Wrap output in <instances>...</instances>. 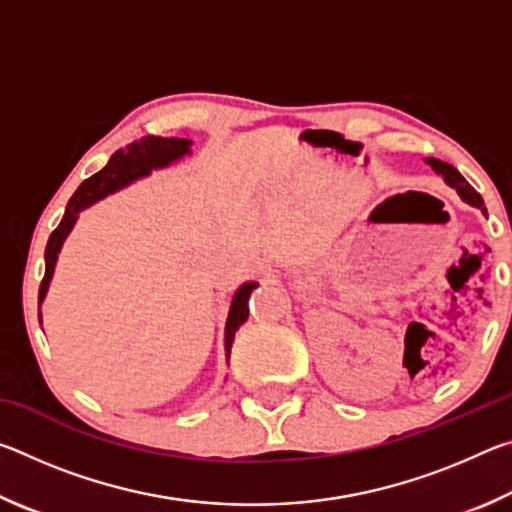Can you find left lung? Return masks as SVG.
Segmentation results:
<instances>
[{
	"label": "left lung",
	"instance_id": "obj_1",
	"mask_svg": "<svg viewBox=\"0 0 512 512\" xmlns=\"http://www.w3.org/2000/svg\"><path fill=\"white\" fill-rule=\"evenodd\" d=\"M424 162H427L429 167L438 173V176H443L445 183L449 187H454L456 192H458V196H461L465 203H470L472 207H479V210L485 214L481 194L476 192V189L470 183H467V180L461 176V173H458V169H454L452 164H447V162L438 160V158H429V160H424Z\"/></svg>",
	"mask_w": 512,
	"mask_h": 512
}]
</instances>
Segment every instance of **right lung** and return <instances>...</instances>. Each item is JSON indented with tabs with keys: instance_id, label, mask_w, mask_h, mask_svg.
<instances>
[{
	"instance_id": "obj_1",
	"label": "right lung",
	"mask_w": 512,
	"mask_h": 512,
	"mask_svg": "<svg viewBox=\"0 0 512 512\" xmlns=\"http://www.w3.org/2000/svg\"><path fill=\"white\" fill-rule=\"evenodd\" d=\"M189 153H192V142L189 140H178V137H153V135L142 137V140L128 144L126 149H119L115 155H112L106 167H103L99 173H94L92 178L85 180V183L76 189V194L69 198L63 221H60V225L54 232H51V237L47 241L45 277H42L40 293H38L40 305L49 291L51 277H54L60 248H63L67 235L72 232L74 223L79 221V214L85 210V207L94 205L97 201H101V198H106L108 194L119 192V189L128 187L131 183H135V180L151 176V171L155 169L169 167V164L178 162ZM257 287H259L257 282H244L235 291V296H232L228 320H225V357L228 359H230L232 341H235V332L246 323L248 318L250 293H253ZM40 323H42V316H40Z\"/></svg>"
}]
</instances>
